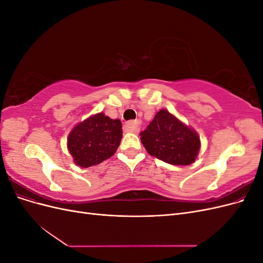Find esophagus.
Returning a JSON list of instances; mask_svg holds the SVG:
<instances>
[{
  "mask_svg": "<svg viewBox=\"0 0 263 263\" xmlns=\"http://www.w3.org/2000/svg\"><path fill=\"white\" fill-rule=\"evenodd\" d=\"M125 129L130 132V133H138V130H139V122H137V121L127 122L125 124Z\"/></svg>",
  "mask_w": 263,
  "mask_h": 263,
  "instance_id": "34e87169",
  "label": "esophagus"
}]
</instances>
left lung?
<instances>
[{
    "label": "left lung",
    "mask_w": 263,
    "mask_h": 263,
    "mask_svg": "<svg viewBox=\"0 0 263 263\" xmlns=\"http://www.w3.org/2000/svg\"><path fill=\"white\" fill-rule=\"evenodd\" d=\"M140 136L149 155L174 165L193 163L201 148L196 130L166 109L159 110Z\"/></svg>",
    "instance_id": "obj_1"
}]
</instances>
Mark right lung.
Wrapping results in <instances>:
<instances>
[{"label":"right lung","instance_id":"obj_1","mask_svg":"<svg viewBox=\"0 0 263 263\" xmlns=\"http://www.w3.org/2000/svg\"><path fill=\"white\" fill-rule=\"evenodd\" d=\"M122 137V122L101 112L85 118L71 129L67 147L73 162L81 168H87L112 157Z\"/></svg>","mask_w":263,"mask_h":263}]
</instances>
